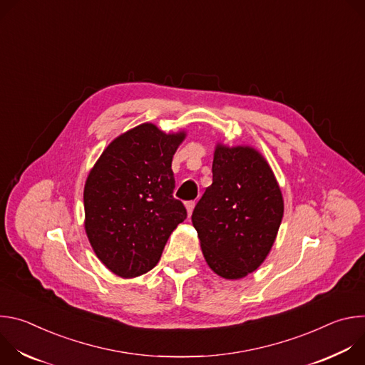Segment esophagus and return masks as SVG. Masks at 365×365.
<instances>
[{"label": "esophagus", "mask_w": 365, "mask_h": 365, "mask_svg": "<svg viewBox=\"0 0 365 365\" xmlns=\"http://www.w3.org/2000/svg\"><path fill=\"white\" fill-rule=\"evenodd\" d=\"M193 207H195V200H189L186 202V210H187V215L190 217L193 212Z\"/></svg>", "instance_id": "1"}]
</instances>
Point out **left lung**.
<instances>
[{
  "label": "left lung",
  "mask_w": 365,
  "mask_h": 365,
  "mask_svg": "<svg viewBox=\"0 0 365 365\" xmlns=\"http://www.w3.org/2000/svg\"><path fill=\"white\" fill-rule=\"evenodd\" d=\"M282 218V192L262 154L218 145L212 185L192 214L207 266L231 280L252 273L270 252Z\"/></svg>",
  "instance_id": "8db88e82"
}]
</instances>
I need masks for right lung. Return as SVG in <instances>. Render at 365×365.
Segmentation results:
<instances>
[{"label":"right lung","instance_id":"1","mask_svg":"<svg viewBox=\"0 0 365 365\" xmlns=\"http://www.w3.org/2000/svg\"><path fill=\"white\" fill-rule=\"evenodd\" d=\"M183 133L165 134L141 124L101 154L83 190L85 230L101 262L121 277L159 263L172 231L186 220L173 196V154Z\"/></svg>","mask_w":365,"mask_h":365}]
</instances>
